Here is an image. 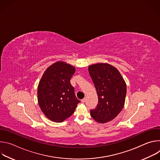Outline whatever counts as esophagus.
<instances>
[{
    "label": "esophagus",
    "instance_id": "esophagus-1",
    "mask_svg": "<svg viewBox=\"0 0 160 160\" xmlns=\"http://www.w3.org/2000/svg\"><path fill=\"white\" fill-rule=\"evenodd\" d=\"M81 101H82V103H85V101H86V99H85V98H83V99H82V100H81Z\"/></svg>",
    "mask_w": 160,
    "mask_h": 160
}]
</instances>
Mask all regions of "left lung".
<instances>
[{"label": "left lung", "mask_w": 160, "mask_h": 160, "mask_svg": "<svg viewBox=\"0 0 160 160\" xmlns=\"http://www.w3.org/2000/svg\"><path fill=\"white\" fill-rule=\"evenodd\" d=\"M88 72L98 96V104L90 109V116L99 123H107L116 118L123 108L126 83L117 68L107 63L89 66Z\"/></svg>", "instance_id": "left-lung-1"}]
</instances>
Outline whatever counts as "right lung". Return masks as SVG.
Wrapping results in <instances>:
<instances>
[{"label":"right lung","mask_w":160,"mask_h":160,"mask_svg":"<svg viewBox=\"0 0 160 160\" xmlns=\"http://www.w3.org/2000/svg\"><path fill=\"white\" fill-rule=\"evenodd\" d=\"M75 68L64 62L49 66L38 87V101L41 110L49 120L62 122L72 116L80 102L70 83Z\"/></svg>","instance_id":"1"}]
</instances>
